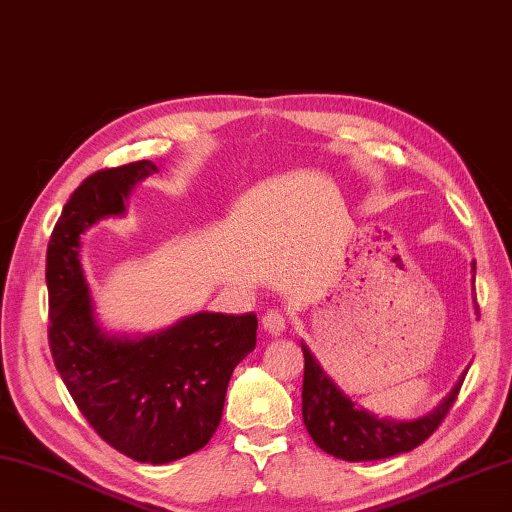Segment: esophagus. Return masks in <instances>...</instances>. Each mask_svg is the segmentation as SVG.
<instances>
[{"mask_svg": "<svg viewBox=\"0 0 512 512\" xmlns=\"http://www.w3.org/2000/svg\"><path fill=\"white\" fill-rule=\"evenodd\" d=\"M262 327L266 333H271V336H280V333L286 329V315L277 309L266 311L262 318Z\"/></svg>", "mask_w": 512, "mask_h": 512, "instance_id": "obj_1", "label": "esophagus"}]
</instances>
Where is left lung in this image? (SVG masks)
Masks as SVG:
<instances>
[{
  "mask_svg": "<svg viewBox=\"0 0 512 512\" xmlns=\"http://www.w3.org/2000/svg\"><path fill=\"white\" fill-rule=\"evenodd\" d=\"M472 271H475V264H472ZM302 353V418L306 432L320 450L342 461H376L418 448L448 416L463 383L461 376L452 392L443 398V403L427 416L414 418V421H394V418H378L356 407V403H351V398L342 394L336 383L324 374L320 362L304 342Z\"/></svg>",
  "mask_w": 512,
  "mask_h": 512,
  "instance_id": "obj_1",
  "label": "left lung"
}]
</instances>
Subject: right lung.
<instances>
[{
    "label": "right lung",
    "instance_id": "add662e5",
    "mask_svg": "<svg viewBox=\"0 0 512 512\" xmlns=\"http://www.w3.org/2000/svg\"><path fill=\"white\" fill-rule=\"evenodd\" d=\"M150 161L98 170L62 208L46 250L49 347L78 410L102 441L141 463H170L217 432L235 367L257 345V315L194 313L150 336H111L94 315L80 235L123 217Z\"/></svg>",
    "mask_w": 512,
    "mask_h": 512
}]
</instances>
